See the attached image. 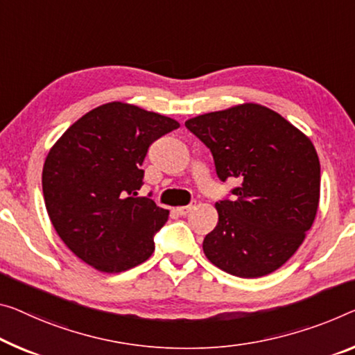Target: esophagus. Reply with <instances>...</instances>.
<instances>
[{
  "instance_id": "esophagus-1",
  "label": "esophagus",
  "mask_w": 355,
  "mask_h": 355,
  "mask_svg": "<svg viewBox=\"0 0 355 355\" xmlns=\"http://www.w3.org/2000/svg\"><path fill=\"white\" fill-rule=\"evenodd\" d=\"M192 208H193L192 205H189V206H178V208H176V212H178L179 216H187L189 212L192 211Z\"/></svg>"
}]
</instances>
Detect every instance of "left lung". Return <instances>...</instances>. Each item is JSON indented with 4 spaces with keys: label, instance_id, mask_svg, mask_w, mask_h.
Returning a JSON list of instances; mask_svg holds the SVG:
<instances>
[{
    "label": "left lung",
    "instance_id": "8db88e82",
    "mask_svg": "<svg viewBox=\"0 0 355 355\" xmlns=\"http://www.w3.org/2000/svg\"><path fill=\"white\" fill-rule=\"evenodd\" d=\"M209 147L220 181L236 178L234 201L216 203L219 220L206 234L212 265L238 277L281 268L313 227L320 198L314 144L281 114L243 103L185 121Z\"/></svg>",
    "mask_w": 355,
    "mask_h": 355
}]
</instances>
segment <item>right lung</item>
<instances>
[{"label": "right lung", "mask_w": 355, "mask_h": 355, "mask_svg": "<svg viewBox=\"0 0 355 355\" xmlns=\"http://www.w3.org/2000/svg\"><path fill=\"white\" fill-rule=\"evenodd\" d=\"M179 128L159 112L111 101L84 114L51 147L42 168L46 209L60 239L101 272H121L154 252L170 211L146 196L149 146Z\"/></svg>", "instance_id": "1"}]
</instances>
